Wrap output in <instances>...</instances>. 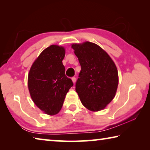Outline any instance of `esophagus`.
Listing matches in <instances>:
<instances>
[{
    "instance_id": "34e87169",
    "label": "esophagus",
    "mask_w": 150,
    "mask_h": 150,
    "mask_svg": "<svg viewBox=\"0 0 150 150\" xmlns=\"http://www.w3.org/2000/svg\"><path fill=\"white\" fill-rule=\"evenodd\" d=\"M71 79H72V81H73V83H75L76 82V78H75V77H72V78H71Z\"/></svg>"
}]
</instances>
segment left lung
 <instances>
[{
    "mask_svg": "<svg viewBox=\"0 0 150 150\" xmlns=\"http://www.w3.org/2000/svg\"><path fill=\"white\" fill-rule=\"evenodd\" d=\"M72 48L81 67L75 83L76 92L88 110H103L113 99L117 90V68L107 53L94 43L74 44Z\"/></svg>",
    "mask_w": 150,
    "mask_h": 150,
    "instance_id": "1",
    "label": "left lung"
}]
</instances>
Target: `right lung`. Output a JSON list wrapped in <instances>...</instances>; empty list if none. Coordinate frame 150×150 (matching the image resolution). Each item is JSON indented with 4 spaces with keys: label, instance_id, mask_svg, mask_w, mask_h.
I'll use <instances>...</instances> for the list:
<instances>
[{
    "label": "right lung",
    "instance_id": "add662e5",
    "mask_svg": "<svg viewBox=\"0 0 150 150\" xmlns=\"http://www.w3.org/2000/svg\"><path fill=\"white\" fill-rule=\"evenodd\" d=\"M63 47L50 45L40 54L30 68L28 85L35 105L49 115L62 108L65 95L73 83L65 75Z\"/></svg>",
    "mask_w": 150,
    "mask_h": 150
}]
</instances>
